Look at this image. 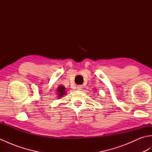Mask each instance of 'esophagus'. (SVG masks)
I'll use <instances>...</instances> for the list:
<instances>
[{
    "label": "esophagus",
    "instance_id": "obj_1",
    "mask_svg": "<svg viewBox=\"0 0 152 152\" xmlns=\"http://www.w3.org/2000/svg\"><path fill=\"white\" fill-rule=\"evenodd\" d=\"M82 88H83V86H81V85H79V86H77V89H78V90H82Z\"/></svg>",
    "mask_w": 152,
    "mask_h": 152
}]
</instances>
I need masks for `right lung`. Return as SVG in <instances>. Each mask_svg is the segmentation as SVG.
<instances>
[{"label": "right lung", "mask_w": 152, "mask_h": 152, "mask_svg": "<svg viewBox=\"0 0 152 152\" xmlns=\"http://www.w3.org/2000/svg\"><path fill=\"white\" fill-rule=\"evenodd\" d=\"M57 93L58 95H59V98H61V96H63V95H65V88L63 86H60L57 89Z\"/></svg>", "instance_id": "add662e5"}]
</instances>
